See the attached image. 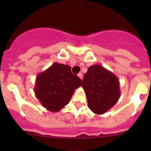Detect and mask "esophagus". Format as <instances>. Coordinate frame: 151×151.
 <instances>
[{
    "instance_id": "1",
    "label": "esophagus",
    "mask_w": 151,
    "mask_h": 151,
    "mask_svg": "<svg viewBox=\"0 0 151 151\" xmlns=\"http://www.w3.org/2000/svg\"><path fill=\"white\" fill-rule=\"evenodd\" d=\"M78 76L79 77V78H81V79H82V78H83V75H82V73H78Z\"/></svg>"
}]
</instances>
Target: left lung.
Segmentation results:
<instances>
[{
  "mask_svg": "<svg viewBox=\"0 0 151 151\" xmlns=\"http://www.w3.org/2000/svg\"><path fill=\"white\" fill-rule=\"evenodd\" d=\"M82 86L87 97L88 107L97 115L107 112L120 97L118 77L101 65H93L88 68Z\"/></svg>",
  "mask_w": 151,
  "mask_h": 151,
  "instance_id": "1",
  "label": "left lung"
}]
</instances>
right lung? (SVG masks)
I'll use <instances>...</instances> for the list:
<instances>
[{"mask_svg":"<svg viewBox=\"0 0 151 151\" xmlns=\"http://www.w3.org/2000/svg\"><path fill=\"white\" fill-rule=\"evenodd\" d=\"M82 80L68 65L54 63L37 76L34 92L41 104L50 112H58L69 104Z\"/></svg>","mask_w":151,"mask_h":151,"instance_id":"1","label":"right lung"}]
</instances>
